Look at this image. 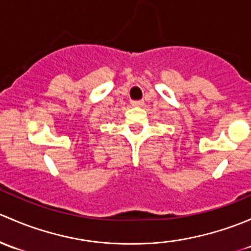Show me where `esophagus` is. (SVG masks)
Listing matches in <instances>:
<instances>
[{
    "label": "esophagus",
    "mask_w": 251,
    "mask_h": 251,
    "mask_svg": "<svg viewBox=\"0 0 251 251\" xmlns=\"http://www.w3.org/2000/svg\"><path fill=\"white\" fill-rule=\"evenodd\" d=\"M143 104V100H131V105H133V106H141Z\"/></svg>",
    "instance_id": "esophagus-1"
}]
</instances>
